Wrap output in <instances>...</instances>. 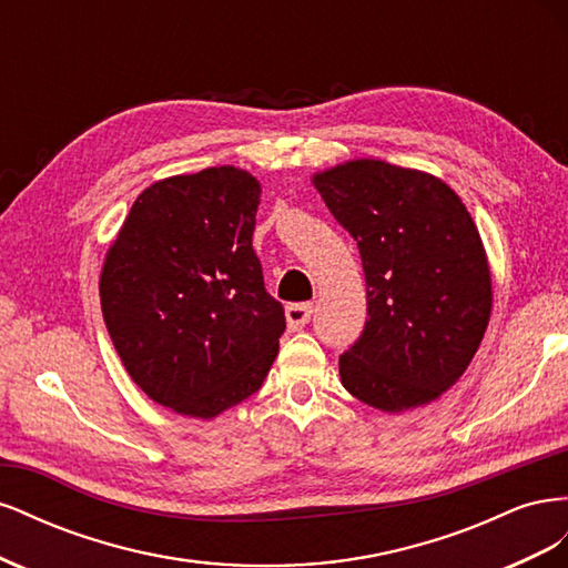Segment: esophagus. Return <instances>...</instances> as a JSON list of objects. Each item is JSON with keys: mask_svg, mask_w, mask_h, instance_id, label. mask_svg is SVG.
Wrapping results in <instances>:
<instances>
[{"mask_svg": "<svg viewBox=\"0 0 568 568\" xmlns=\"http://www.w3.org/2000/svg\"><path fill=\"white\" fill-rule=\"evenodd\" d=\"M286 324L288 329H303V326L313 317V305L311 303H296L286 307Z\"/></svg>", "mask_w": 568, "mask_h": 568, "instance_id": "1", "label": "esophagus"}]
</instances>
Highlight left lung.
<instances>
[{
    "label": "left lung",
    "mask_w": 568,
    "mask_h": 568,
    "mask_svg": "<svg viewBox=\"0 0 568 568\" xmlns=\"http://www.w3.org/2000/svg\"><path fill=\"white\" fill-rule=\"evenodd\" d=\"M313 184L355 242L367 324L338 359L353 398L398 415L438 400L488 329V255L467 205L440 178L376 159L320 170Z\"/></svg>",
    "instance_id": "left-lung-1"
}]
</instances>
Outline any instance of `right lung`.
<instances>
[{
  "instance_id": "1",
  "label": "right lung",
  "mask_w": 568,
  "mask_h": 568,
  "mask_svg": "<svg viewBox=\"0 0 568 568\" xmlns=\"http://www.w3.org/2000/svg\"><path fill=\"white\" fill-rule=\"evenodd\" d=\"M261 182L234 165L153 182L101 267L106 329L132 382L178 415L215 419L263 386L284 307L251 246Z\"/></svg>"
}]
</instances>
